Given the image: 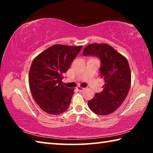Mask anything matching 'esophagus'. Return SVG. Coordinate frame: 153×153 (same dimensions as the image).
Here are the masks:
<instances>
[{
	"mask_svg": "<svg viewBox=\"0 0 153 153\" xmlns=\"http://www.w3.org/2000/svg\"><path fill=\"white\" fill-rule=\"evenodd\" d=\"M84 88H82V87H81V86H78L77 88V90H78V91H79V92H81V91H82L83 90H84Z\"/></svg>",
	"mask_w": 153,
	"mask_h": 153,
	"instance_id": "esophagus-1",
	"label": "esophagus"
}]
</instances>
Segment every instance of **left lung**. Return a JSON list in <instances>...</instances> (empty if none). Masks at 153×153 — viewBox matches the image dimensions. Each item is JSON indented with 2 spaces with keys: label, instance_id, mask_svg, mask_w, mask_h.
<instances>
[{
  "label": "left lung",
  "instance_id": "8db88e82",
  "mask_svg": "<svg viewBox=\"0 0 153 153\" xmlns=\"http://www.w3.org/2000/svg\"><path fill=\"white\" fill-rule=\"evenodd\" d=\"M84 56H95L100 59V77L105 80L104 89L96 93L88 105L92 112L99 115L113 113L125 100L131 86V71L123 55L107 44L93 43L86 46Z\"/></svg>",
  "mask_w": 153,
  "mask_h": 153
}]
</instances>
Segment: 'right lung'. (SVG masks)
Here are the masks:
<instances>
[{
    "instance_id": "obj_1",
    "label": "right lung",
    "mask_w": 153,
    "mask_h": 153,
    "mask_svg": "<svg viewBox=\"0 0 153 153\" xmlns=\"http://www.w3.org/2000/svg\"><path fill=\"white\" fill-rule=\"evenodd\" d=\"M82 46L55 45L33 59L29 72L32 97L41 109L51 115H59L68 108L74 88L63 85L64 73L79 53Z\"/></svg>"
}]
</instances>
